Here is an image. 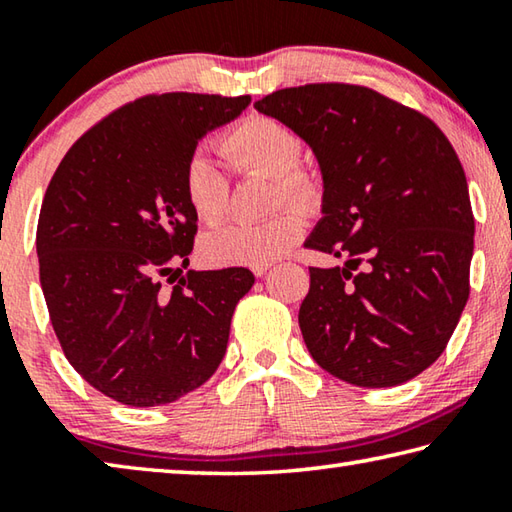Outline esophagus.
Listing matches in <instances>:
<instances>
[{"label": "esophagus", "mask_w": 512, "mask_h": 512, "mask_svg": "<svg viewBox=\"0 0 512 512\" xmlns=\"http://www.w3.org/2000/svg\"><path fill=\"white\" fill-rule=\"evenodd\" d=\"M268 271H271V264H262V266H253V273L257 275V277H262V275H266Z\"/></svg>", "instance_id": "34e87169"}]
</instances>
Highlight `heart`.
Here are the masks:
<instances>
[{
  "label": "heart",
  "instance_id": "1",
  "mask_svg": "<svg viewBox=\"0 0 512 512\" xmlns=\"http://www.w3.org/2000/svg\"><path fill=\"white\" fill-rule=\"evenodd\" d=\"M221 151L237 173H262L273 178L271 203L311 207L318 203L320 187L298 169L302 140L282 121L253 115L221 135ZM183 192L201 223L223 219L230 203V183L225 171L210 155L194 151L183 167ZM305 232V216L282 210L262 223H228L207 232L201 255L214 266H262L273 264L298 244Z\"/></svg>",
  "mask_w": 512,
  "mask_h": 512
}]
</instances>
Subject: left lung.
<instances>
[{"instance_id":"8db88e82","label":"left lung","mask_w":512,"mask_h":512,"mask_svg":"<svg viewBox=\"0 0 512 512\" xmlns=\"http://www.w3.org/2000/svg\"><path fill=\"white\" fill-rule=\"evenodd\" d=\"M298 133L323 173L298 323L320 368L388 388L443 354L470 298L474 216L461 160L429 117L363 85L311 83L255 101Z\"/></svg>"}]
</instances>
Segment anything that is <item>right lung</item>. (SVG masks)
<instances>
[{
    "mask_svg": "<svg viewBox=\"0 0 512 512\" xmlns=\"http://www.w3.org/2000/svg\"><path fill=\"white\" fill-rule=\"evenodd\" d=\"M250 97L167 92L126 103L74 142L40 207L36 248L51 325L72 368L128 406L176 402L228 348L248 268L187 271L196 214L183 167ZM162 279L173 288H164Z\"/></svg>",
    "mask_w": 512,
    "mask_h": 512,
    "instance_id": "right-lung-1",
    "label": "right lung"
}]
</instances>
